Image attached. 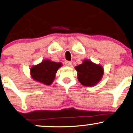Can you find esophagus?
I'll use <instances>...</instances> for the list:
<instances>
[{"label": "esophagus", "instance_id": "esophagus-1", "mask_svg": "<svg viewBox=\"0 0 133 133\" xmlns=\"http://www.w3.org/2000/svg\"><path fill=\"white\" fill-rule=\"evenodd\" d=\"M65 64L66 66H71L72 65V62L71 61H65Z\"/></svg>", "mask_w": 133, "mask_h": 133}]
</instances>
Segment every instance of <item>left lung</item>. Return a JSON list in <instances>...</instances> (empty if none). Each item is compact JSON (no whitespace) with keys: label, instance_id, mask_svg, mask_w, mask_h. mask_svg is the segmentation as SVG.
Returning a JSON list of instances; mask_svg holds the SVG:
<instances>
[{"label":"left lung","instance_id":"left-lung-1","mask_svg":"<svg viewBox=\"0 0 133 133\" xmlns=\"http://www.w3.org/2000/svg\"><path fill=\"white\" fill-rule=\"evenodd\" d=\"M77 71V78L82 85L92 87L96 85L102 78L104 71L100 65L88 60L75 67Z\"/></svg>","mask_w":133,"mask_h":133}]
</instances>
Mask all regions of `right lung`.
Returning <instances> with one entry per match:
<instances>
[{
	"label": "right lung",
	"instance_id": "add662e5",
	"mask_svg": "<svg viewBox=\"0 0 133 133\" xmlns=\"http://www.w3.org/2000/svg\"><path fill=\"white\" fill-rule=\"evenodd\" d=\"M61 66V63L44 60L39 64L31 68V76L34 80L41 83L51 85L56 76L57 71Z\"/></svg>",
	"mask_w": 133,
	"mask_h": 133
}]
</instances>
